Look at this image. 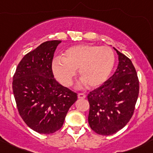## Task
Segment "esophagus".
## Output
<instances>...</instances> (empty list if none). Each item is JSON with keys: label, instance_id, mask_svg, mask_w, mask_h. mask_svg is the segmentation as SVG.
<instances>
[{"label": "esophagus", "instance_id": "esophagus-1", "mask_svg": "<svg viewBox=\"0 0 153 153\" xmlns=\"http://www.w3.org/2000/svg\"><path fill=\"white\" fill-rule=\"evenodd\" d=\"M86 97L85 94H82V93H80V94H78V99H85Z\"/></svg>", "mask_w": 153, "mask_h": 153}]
</instances>
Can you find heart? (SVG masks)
<instances>
[{
	"label": "heart",
	"instance_id": "obj_1",
	"mask_svg": "<svg viewBox=\"0 0 153 153\" xmlns=\"http://www.w3.org/2000/svg\"><path fill=\"white\" fill-rule=\"evenodd\" d=\"M116 63V56L108 46L95 45H77L70 47L64 53L62 59L55 58L52 71L55 78L63 86L69 87L79 69L82 79L80 87L86 83L91 88H98L111 76Z\"/></svg>",
	"mask_w": 153,
	"mask_h": 153
}]
</instances>
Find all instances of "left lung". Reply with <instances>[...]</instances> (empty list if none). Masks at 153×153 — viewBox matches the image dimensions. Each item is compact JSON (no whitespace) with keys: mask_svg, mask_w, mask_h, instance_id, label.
Instances as JSON below:
<instances>
[{"mask_svg":"<svg viewBox=\"0 0 153 153\" xmlns=\"http://www.w3.org/2000/svg\"><path fill=\"white\" fill-rule=\"evenodd\" d=\"M114 74L88 95L90 104L88 123L102 135L116 133L129 122L139 93V82L131 60L119 52Z\"/></svg>","mask_w":153,"mask_h":153,"instance_id":"left-lung-1","label":"left lung"}]
</instances>
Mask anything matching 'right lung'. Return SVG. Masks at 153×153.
I'll list each match as a JSON object with an SVG mask.
<instances>
[{
  "instance_id": "add662e5",
  "label": "right lung",
  "mask_w": 153,
  "mask_h": 153,
  "mask_svg": "<svg viewBox=\"0 0 153 153\" xmlns=\"http://www.w3.org/2000/svg\"><path fill=\"white\" fill-rule=\"evenodd\" d=\"M61 40L40 44L19 62L12 82L19 114L31 129L50 134L62 127L77 94L56 81L52 71L53 53Z\"/></svg>"
}]
</instances>
